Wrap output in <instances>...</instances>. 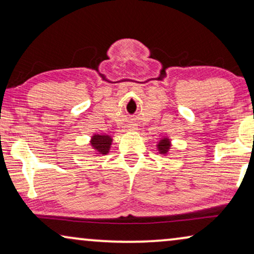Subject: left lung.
I'll return each instance as SVG.
<instances>
[{"label": "left lung", "instance_id": "left-lung-1", "mask_svg": "<svg viewBox=\"0 0 254 254\" xmlns=\"http://www.w3.org/2000/svg\"><path fill=\"white\" fill-rule=\"evenodd\" d=\"M170 147H171V144H170V140H169L168 137L162 138V140L159 141V143L157 144V148H158L159 154H163V155L168 154Z\"/></svg>", "mask_w": 254, "mask_h": 254}]
</instances>
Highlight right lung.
I'll return each mask as SVG.
<instances>
[{
  "label": "right lung",
  "instance_id": "obj_1",
  "mask_svg": "<svg viewBox=\"0 0 254 254\" xmlns=\"http://www.w3.org/2000/svg\"><path fill=\"white\" fill-rule=\"evenodd\" d=\"M111 143H112V137L110 135L95 134L91 138L92 148L99 155H106L110 151Z\"/></svg>",
  "mask_w": 254,
  "mask_h": 254
}]
</instances>
